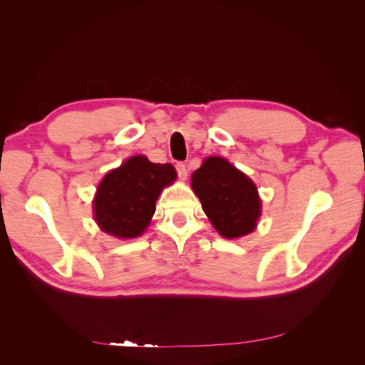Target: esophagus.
I'll return each mask as SVG.
<instances>
[{
  "label": "esophagus",
  "instance_id": "obj_1",
  "mask_svg": "<svg viewBox=\"0 0 365 365\" xmlns=\"http://www.w3.org/2000/svg\"><path fill=\"white\" fill-rule=\"evenodd\" d=\"M175 169H177V174L180 178H187L188 175V169H187V165H185L183 161H178L175 165Z\"/></svg>",
  "mask_w": 365,
  "mask_h": 365
}]
</instances>
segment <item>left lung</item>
I'll use <instances>...</instances> for the list:
<instances>
[{"instance_id": "obj_1", "label": "left lung", "mask_w": 365, "mask_h": 365, "mask_svg": "<svg viewBox=\"0 0 365 365\" xmlns=\"http://www.w3.org/2000/svg\"><path fill=\"white\" fill-rule=\"evenodd\" d=\"M191 187L205 215L224 238L251 234L260 216L255 185L227 160L208 157L192 173Z\"/></svg>"}]
</instances>
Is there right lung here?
Returning <instances> with one entry per match:
<instances>
[{"label": "right lung", "mask_w": 365, "mask_h": 365, "mask_svg": "<svg viewBox=\"0 0 365 365\" xmlns=\"http://www.w3.org/2000/svg\"><path fill=\"white\" fill-rule=\"evenodd\" d=\"M173 165L150 163L143 155L128 158L105 175L94 200L96 221L118 238L141 235L155 213L163 187L175 180Z\"/></svg>", "instance_id": "1"}]
</instances>
